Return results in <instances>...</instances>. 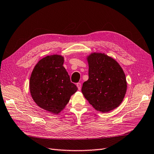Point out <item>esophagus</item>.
Returning a JSON list of instances; mask_svg holds the SVG:
<instances>
[{
    "mask_svg": "<svg viewBox=\"0 0 154 154\" xmlns=\"http://www.w3.org/2000/svg\"><path fill=\"white\" fill-rule=\"evenodd\" d=\"M76 86L78 88V90H80L81 89V83H76Z\"/></svg>",
    "mask_w": 154,
    "mask_h": 154,
    "instance_id": "1",
    "label": "esophagus"
}]
</instances>
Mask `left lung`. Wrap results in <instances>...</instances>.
Instances as JSON below:
<instances>
[{
  "instance_id": "obj_1",
  "label": "left lung",
  "mask_w": 154,
  "mask_h": 154,
  "mask_svg": "<svg viewBox=\"0 0 154 154\" xmlns=\"http://www.w3.org/2000/svg\"><path fill=\"white\" fill-rule=\"evenodd\" d=\"M88 79L82 92L89 103L101 112H108L122 103L127 92L125 74L114 59L104 53L87 57Z\"/></svg>"
}]
</instances>
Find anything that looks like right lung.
I'll return each instance as SVG.
<instances>
[{
    "mask_svg": "<svg viewBox=\"0 0 154 154\" xmlns=\"http://www.w3.org/2000/svg\"><path fill=\"white\" fill-rule=\"evenodd\" d=\"M61 55L47 56L35 66L29 81L31 95L36 105L52 114H58L78 88L63 66Z\"/></svg>",
    "mask_w": 154,
    "mask_h": 154,
    "instance_id": "add662e5",
    "label": "right lung"
}]
</instances>
